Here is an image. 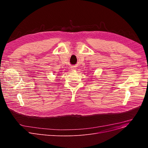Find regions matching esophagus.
I'll return each instance as SVG.
<instances>
[{"label":"esophagus","instance_id":"1","mask_svg":"<svg viewBox=\"0 0 148 148\" xmlns=\"http://www.w3.org/2000/svg\"><path fill=\"white\" fill-rule=\"evenodd\" d=\"M71 71H75V70H76V68H75V66H72V67L71 68Z\"/></svg>","mask_w":148,"mask_h":148}]
</instances>
